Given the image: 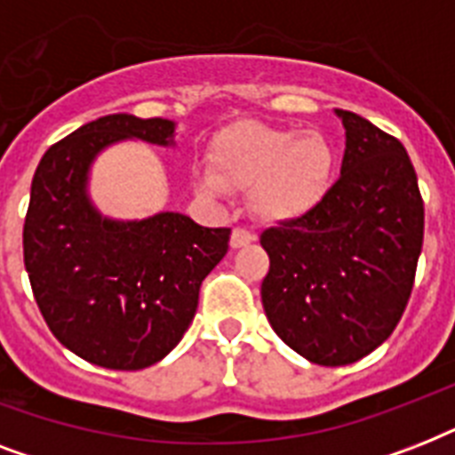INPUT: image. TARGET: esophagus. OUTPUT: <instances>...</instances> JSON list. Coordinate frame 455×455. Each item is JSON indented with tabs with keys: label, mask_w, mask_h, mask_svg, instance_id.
<instances>
[{
	"label": "esophagus",
	"mask_w": 455,
	"mask_h": 455,
	"mask_svg": "<svg viewBox=\"0 0 455 455\" xmlns=\"http://www.w3.org/2000/svg\"><path fill=\"white\" fill-rule=\"evenodd\" d=\"M255 241V235L250 234L248 228H234L231 231V248H245Z\"/></svg>",
	"instance_id": "34e87169"
}]
</instances>
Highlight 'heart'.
Here are the masks:
<instances>
[{
	"mask_svg": "<svg viewBox=\"0 0 455 455\" xmlns=\"http://www.w3.org/2000/svg\"><path fill=\"white\" fill-rule=\"evenodd\" d=\"M210 172H200L196 188L224 196L248 191L250 210L267 224H288L311 214L325 200L335 177V146L323 132L238 123L214 139Z\"/></svg>",
	"mask_w": 455,
	"mask_h": 455,
	"instance_id": "b5f03b06",
	"label": "heart"
}]
</instances>
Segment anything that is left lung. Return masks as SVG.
Returning <instances> with one entry per match:
<instances>
[{
	"mask_svg": "<svg viewBox=\"0 0 455 455\" xmlns=\"http://www.w3.org/2000/svg\"><path fill=\"white\" fill-rule=\"evenodd\" d=\"M345 127L339 179L298 221L259 235L271 328L311 363L347 366L380 347L413 291L425 210L402 141L335 108Z\"/></svg>",
	"mask_w": 455,
	"mask_h": 455,
	"instance_id": "left-lung-1",
	"label": "left lung"
}]
</instances>
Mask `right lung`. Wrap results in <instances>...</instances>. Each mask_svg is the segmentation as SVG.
<instances>
[{
	"label": "right lung",
	"mask_w": 455,
	"mask_h": 455,
	"mask_svg": "<svg viewBox=\"0 0 455 455\" xmlns=\"http://www.w3.org/2000/svg\"><path fill=\"white\" fill-rule=\"evenodd\" d=\"M174 130L163 117H99L53 144L32 177L23 227L32 295L60 345L96 366L139 371L164 359L228 250L231 228L179 212L113 220L92 203L89 172L106 148L127 139L174 146Z\"/></svg>",
	"instance_id": "add662e5"
}]
</instances>
